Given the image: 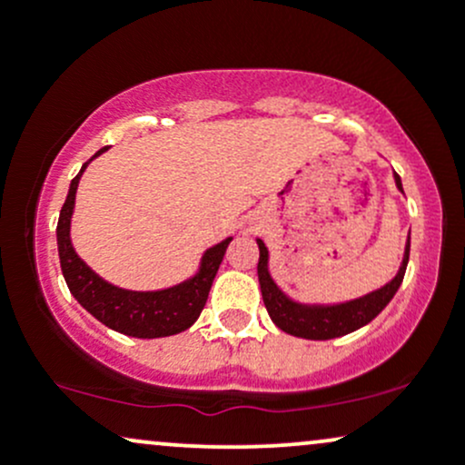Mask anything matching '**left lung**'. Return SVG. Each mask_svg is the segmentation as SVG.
<instances>
[{
    "instance_id": "8db88e82",
    "label": "left lung",
    "mask_w": 465,
    "mask_h": 465,
    "mask_svg": "<svg viewBox=\"0 0 465 465\" xmlns=\"http://www.w3.org/2000/svg\"><path fill=\"white\" fill-rule=\"evenodd\" d=\"M396 188L402 192V181L396 173ZM260 247V260H258V280H260V291H262V300L266 311H269L271 322L277 328L284 330L286 334L300 336V339H311V341H328L336 339V336H343L354 332V330L362 328L376 319L378 314L385 311V306L393 300V295L398 292L400 284L404 280V271L409 264V249H411V232L407 238V247H404V258L400 264L396 277L391 282H387L385 286H381L378 291L367 292V295L359 297V300L343 302V303H300L286 295L280 286L275 284V280L269 273V249L262 240L258 238Z\"/></svg>"
}]
</instances>
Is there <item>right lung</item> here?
I'll list each match as a JSON object with an SVG mask.
<instances>
[{
    "label": "right lung",
    "mask_w": 465,
    "mask_h": 465,
    "mask_svg": "<svg viewBox=\"0 0 465 465\" xmlns=\"http://www.w3.org/2000/svg\"><path fill=\"white\" fill-rule=\"evenodd\" d=\"M104 151H109V146L100 148L87 163H83L80 173L69 183L67 199L58 216V258H61V271L69 292L100 323L120 334L135 336V339H159V336L183 332L199 319L232 238H225L207 249L201 258L199 271L177 286L162 288V291H126V288L109 284L78 258L72 236H69L78 181L84 168Z\"/></svg>",
    "instance_id": "right-lung-1"
}]
</instances>
